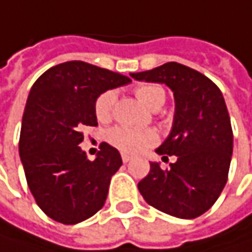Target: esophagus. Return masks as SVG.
<instances>
[{
    "mask_svg": "<svg viewBox=\"0 0 252 252\" xmlns=\"http://www.w3.org/2000/svg\"><path fill=\"white\" fill-rule=\"evenodd\" d=\"M121 158H123V162H129V161H131V159H132V157H129L128 156V154H123V156H121Z\"/></svg>",
    "mask_w": 252,
    "mask_h": 252,
    "instance_id": "1",
    "label": "esophagus"
}]
</instances>
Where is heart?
Segmentation results:
<instances>
[{
  "label": "heart",
  "mask_w": 252,
  "mask_h": 252,
  "mask_svg": "<svg viewBox=\"0 0 252 252\" xmlns=\"http://www.w3.org/2000/svg\"><path fill=\"white\" fill-rule=\"evenodd\" d=\"M135 95L147 108L157 111L165 102V91L158 84H142L135 88ZM115 91H105L96 98L95 115L99 121H108L111 118L112 107L115 102ZM114 147L126 154H140L147 148L156 145L158 134L154 129H135L129 126H115L107 135Z\"/></svg>",
  "instance_id": "1"
}]
</instances>
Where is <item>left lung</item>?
I'll return each mask as SVG.
<instances>
[{
    "label": "left lung",
    "mask_w": 252,
    "mask_h": 252,
    "mask_svg": "<svg viewBox=\"0 0 252 252\" xmlns=\"http://www.w3.org/2000/svg\"><path fill=\"white\" fill-rule=\"evenodd\" d=\"M129 75L165 84L175 101L170 135L156 151L177 161L168 170L150 162L148 175L138 183L141 195L165 214L197 218L214 205L228 178L234 138L224 96L210 78L178 63Z\"/></svg>",
    "instance_id": "8db88e82"
}]
</instances>
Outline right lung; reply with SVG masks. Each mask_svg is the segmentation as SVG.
<instances>
[{
    "label": "right lung",
    "instance_id": "right-lung-1",
    "mask_svg": "<svg viewBox=\"0 0 252 252\" xmlns=\"http://www.w3.org/2000/svg\"><path fill=\"white\" fill-rule=\"evenodd\" d=\"M129 82L84 61L58 64L34 82L24 110L20 157L31 194L54 221L78 224L104 207L123 159L117 148L102 142L90 161L78 147L81 129L98 126V96Z\"/></svg>",
    "mask_w": 252,
    "mask_h": 252
}]
</instances>
